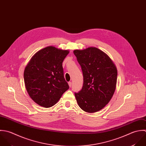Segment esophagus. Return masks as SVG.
<instances>
[{"mask_svg": "<svg viewBox=\"0 0 146 146\" xmlns=\"http://www.w3.org/2000/svg\"><path fill=\"white\" fill-rule=\"evenodd\" d=\"M71 85H72V83L71 82H68V86H69L70 87H71Z\"/></svg>", "mask_w": 146, "mask_h": 146, "instance_id": "esophagus-1", "label": "esophagus"}]
</instances>
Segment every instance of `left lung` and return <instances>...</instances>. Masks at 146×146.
Returning <instances> with one entry per match:
<instances>
[{"mask_svg":"<svg viewBox=\"0 0 146 146\" xmlns=\"http://www.w3.org/2000/svg\"><path fill=\"white\" fill-rule=\"evenodd\" d=\"M83 75L81 91L75 93L79 107L88 113L104 108L114 93L117 79V68L104 52L95 47L74 51Z\"/></svg>","mask_w":146,"mask_h":146,"instance_id":"1","label":"left lung"}]
</instances>
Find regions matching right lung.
Segmentation results:
<instances>
[{"label": "right lung", "instance_id": "right-lung-1", "mask_svg": "<svg viewBox=\"0 0 146 146\" xmlns=\"http://www.w3.org/2000/svg\"><path fill=\"white\" fill-rule=\"evenodd\" d=\"M68 53L67 50L48 46L37 51L27 65L24 72L25 88L38 105L51 107L68 90L62 67Z\"/></svg>", "mask_w": 146, "mask_h": 146}]
</instances>
